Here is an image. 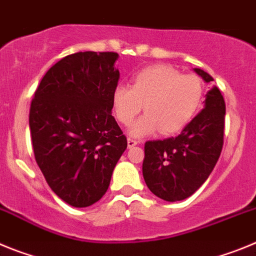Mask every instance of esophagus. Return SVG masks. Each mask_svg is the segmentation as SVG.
Returning <instances> with one entry per match:
<instances>
[{
  "label": "esophagus",
  "instance_id": "34e87169",
  "mask_svg": "<svg viewBox=\"0 0 256 256\" xmlns=\"http://www.w3.org/2000/svg\"><path fill=\"white\" fill-rule=\"evenodd\" d=\"M126 141H128V148H133V146H136V144H138V141H137V140L130 138V137H128V140H126Z\"/></svg>",
  "mask_w": 256,
  "mask_h": 256
}]
</instances>
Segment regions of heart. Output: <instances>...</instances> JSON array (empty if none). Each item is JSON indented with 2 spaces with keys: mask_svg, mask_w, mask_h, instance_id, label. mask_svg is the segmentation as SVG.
Masks as SVG:
<instances>
[{
  "mask_svg": "<svg viewBox=\"0 0 256 256\" xmlns=\"http://www.w3.org/2000/svg\"><path fill=\"white\" fill-rule=\"evenodd\" d=\"M204 97V80L198 74H183L166 64H156L140 70L132 87L119 84L112 94V106L118 122L130 126L142 112L146 114L130 128L137 137L173 134L194 119Z\"/></svg>",
  "mask_w": 256,
  "mask_h": 256,
  "instance_id": "obj_1",
  "label": "heart"
}]
</instances>
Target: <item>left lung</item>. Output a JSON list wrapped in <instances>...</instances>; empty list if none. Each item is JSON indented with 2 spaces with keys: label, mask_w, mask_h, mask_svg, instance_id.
<instances>
[{
  "label": "left lung",
  "mask_w": 256,
  "mask_h": 256,
  "mask_svg": "<svg viewBox=\"0 0 256 256\" xmlns=\"http://www.w3.org/2000/svg\"><path fill=\"white\" fill-rule=\"evenodd\" d=\"M205 82L212 78L195 69ZM226 104L218 88L206 94L201 110L180 134L144 144L142 174L154 195L180 201L195 194L208 180L220 156L224 137Z\"/></svg>",
  "instance_id": "obj_1"
}]
</instances>
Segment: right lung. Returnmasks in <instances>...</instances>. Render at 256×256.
Listing matches in <instances>:
<instances>
[{"label": "right lung", "mask_w": 256, "mask_h": 256, "mask_svg": "<svg viewBox=\"0 0 256 256\" xmlns=\"http://www.w3.org/2000/svg\"><path fill=\"white\" fill-rule=\"evenodd\" d=\"M116 52H76L52 65L34 92L29 126L47 184L74 208L108 191L126 137L112 115Z\"/></svg>", "instance_id": "obj_1"}]
</instances>
